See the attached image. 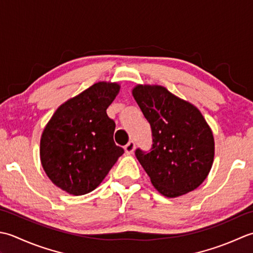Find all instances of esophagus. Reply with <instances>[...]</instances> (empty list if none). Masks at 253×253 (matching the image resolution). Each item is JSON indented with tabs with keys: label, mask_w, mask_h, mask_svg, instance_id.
Masks as SVG:
<instances>
[{
	"label": "esophagus",
	"mask_w": 253,
	"mask_h": 253,
	"mask_svg": "<svg viewBox=\"0 0 253 253\" xmlns=\"http://www.w3.org/2000/svg\"><path fill=\"white\" fill-rule=\"evenodd\" d=\"M134 148H135V143H134V141H130L125 146V151L126 154H133Z\"/></svg>",
	"instance_id": "1"
}]
</instances>
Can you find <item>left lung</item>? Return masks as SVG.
I'll return each mask as SVG.
<instances>
[{"mask_svg":"<svg viewBox=\"0 0 253 253\" xmlns=\"http://www.w3.org/2000/svg\"><path fill=\"white\" fill-rule=\"evenodd\" d=\"M132 95L152 127L151 152L135 151L151 182L167 198L193 191L214 161V136L202 113L163 86L137 85Z\"/></svg>","mask_w":253,"mask_h":253,"instance_id":"1","label":"left lung"}]
</instances>
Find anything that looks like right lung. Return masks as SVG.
<instances>
[{"label":"right lung","instance_id":"obj_1","mask_svg":"<svg viewBox=\"0 0 253 253\" xmlns=\"http://www.w3.org/2000/svg\"><path fill=\"white\" fill-rule=\"evenodd\" d=\"M120 85L99 82L55 110L40 140V161L56 187L73 195L91 192L125 151L113 141L107 108Z\"/></svg>","mask_w":253,"mask_h":253}]
</instances>
